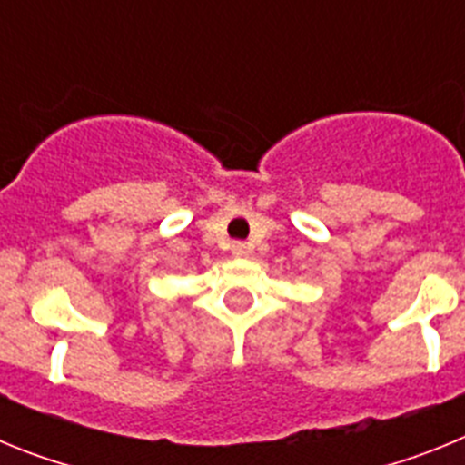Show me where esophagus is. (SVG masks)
I'll return each mask as SVG.
<instances>
[{"mask_svg": "<svg viewBox=\"0 0 465 465\" xmlns=\"http://www.w3.org/2000/svg\"><path fill=\"white\" fill-rule=\"evenodd\" d=\"M230 252H232V256L235 258H244L249 256V246H246L244 242H235V244L230 246Z\"/></svg>", "mask_w": 465, "mask_h": 465, "instance_id": "esophagus-1", "label": "esophagus"}]
</instances>
